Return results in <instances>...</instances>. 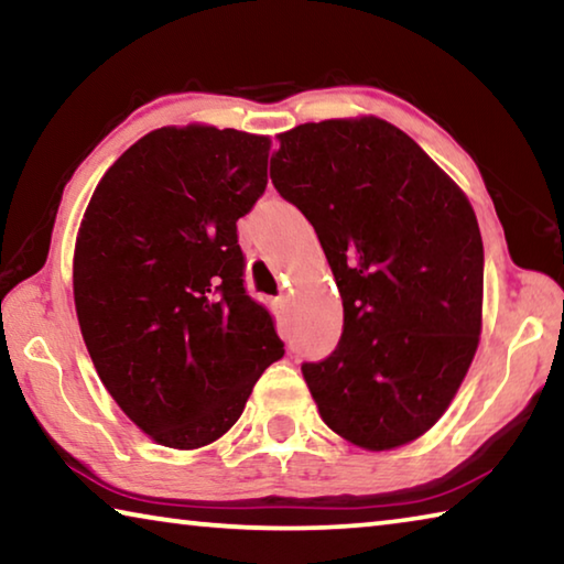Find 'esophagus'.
<instances>
[{"mask_svg":"<svg viewBox=\"0 0 564 564\" xmlns=\"http://www.w3.org/2000/svg\"><path fill=\"white\" fill-rule=\"evenodd\" d=\"M289 295H281V299H275L273 301V311H275V316H279L281 321L285 318V313H289Z\"/></svg>","mask_w":564,"mask_h":564,"instance_id":"esophagus-1","label":"esophagus"}]
</instances>
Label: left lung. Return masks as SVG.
I'll list each match as a JSON object with an SVG mask.
<instances>
[{"mask_svg":"<svg viewBox=\"0 0 564 564\" xmlns=\"http://www.w3.org/2000/svg\"><path fill=\"white\" fill-rule=\"evenodd\" d=\"M271 181L316 228L343 299V336L303 362L318 413L366 451L441 420L482 330V238L460 186L378 117L279 133Z\"/></svg>","mask_w":564,"mask_h":564,"instance_id":"obj_1","label":"left lung"}]
</instances>
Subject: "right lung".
Instances as JSON below:
<instances>
[{
	"label": "right lung",
	"mask_w": 564,
	"mask_h": 564,
	"mask_svg": "<svg viewBox=\"0 0 564 564\" xmlns=\"http://www.w3.org/2000/svg\"><path fill=\"white\" fill-rule=\"evenodd\" d=\"M269 137L204 123L147 133L94 191L74 248V305L94 368L151 441L221 437L283 356L243 289L236 221L269 184Z\"/></svg>",
	"instance_id": "right-lung-1"
}]
</instances>
